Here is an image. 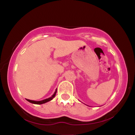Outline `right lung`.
<instances>
[{"label": "right lung", "instance_id": "1", "mask_svg": "<svg viewBox=\"0 0 135 135\" xmlns=\"http://www.w3.org/2000/svg\"><path fill=\"white\" fill-rule=\"evenodd\" d=\"M56 92H57V89H56L55 92L54 93V94L51 96V97L48 98H46V99H45V100H41V101H34V100H28V99H27V100L28 102H30V103H33V104H38V105L43 104V103H46V102H48L51 101V100H52V99H53V98H55L56 94Z\"/></svg>", "mask_w": 135, "mask_h": 135}]
</instances>
